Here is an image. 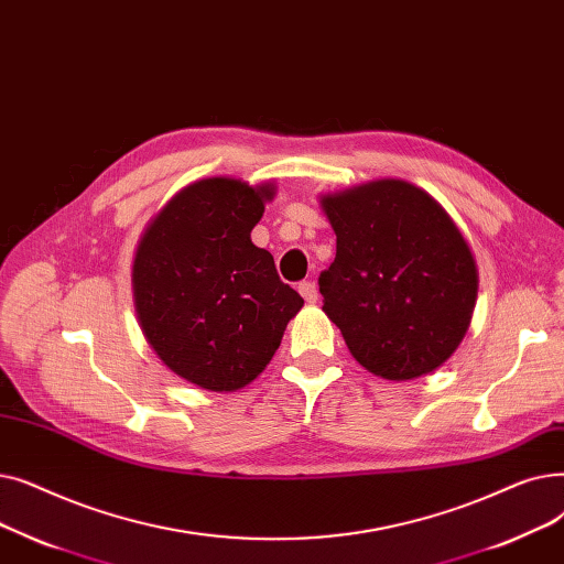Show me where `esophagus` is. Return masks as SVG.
Wrapping results in <instances>:
<instances>
[{
    "instance_id": "obj_1",
    "label": "esophagus",
    "mask_w": 564,
    "mask_h": 564,
    "mask_svg": "<svg viewBox=\"0 0 564 564\" xmlns=\"http://www.w3.org/2000/svg\"><path fill=\"white\" fill-rule=\"evenodd\" d=\"M299 291H301V296H303L307 303H316V301H318V286H316L314 280L301 282V284H299Z\"/></svg>"
}]
</instances>
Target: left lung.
<instances>
[{
  "label": "left lung",
  "mask_w": 564,
  "mask_h": 564,
  "mask_svg": "<svg viewBox=\"0 0 564 564\" xmlns=\"http://www.w3.org/2000/svg\"><path fill=\"white\" fill-rule=\"evenodd\" d=\"M337 254L318 278L324 312L371 373L406 381L441 367L477 299L462 231L420 187L383 178L321 199Z\"/></svg>",
  "instance_id": "8db88e82"
}]
</instances>
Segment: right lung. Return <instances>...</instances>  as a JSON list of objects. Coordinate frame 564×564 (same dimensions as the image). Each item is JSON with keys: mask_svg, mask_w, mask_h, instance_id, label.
I'll use <instances>...</instances> for the list:
<instances>
[{"mask_svg": "<svg viewBox=\"0 0 564 564\" xmlns=\"http://www.w3.org/2000/svg\"><path fill=\"white\" fill-rule=\"evenodd\" d=\"M271 185L204 178L181 191L140 240L132 291L147 341L174 373L231 392L271 362L303 307L273 254L250 240Z\"/></svg>", "mask_w": 564, "mask_h": 564, "instance_id": "1", "label": "right lung"}]
</instances>
